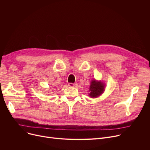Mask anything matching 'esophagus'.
Instances as JSON below:
<instances>
[{
	"label": "esophagus",
	"instance_id": "obj_1",
	"mask_svg": "<svg viewBox=\"0 0 150 150\" xmlns=\"http://www.w3.org/2000/svg\"><path fill=\"white\" fill-rule=\"evenodd\" d=\"M68 86H69V87H76V86H77V84H74V83H69L68 84Z\"/></svg>",
	"mask_w": 150,
	"mask_h": 150
}]
</instances>
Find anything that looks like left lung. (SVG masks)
Wrapping results in <instances>:
<instances>
[{
    "instance_id": "left-lung-1",
    "label": "left lung",
    "mask_w": 150,
    "mask_h": 150,
    "mask_svg": "<svg viewBox=\"0 0 150 150\" xmlns=\"http://www.w3.org/2000/svg\"><path fill=\"white\" fill-rule=\"evenodd\" d=\"M106 84L102 80L93 79L91 81L89 89V96L91 98H97L103 94L105 91Z\"/></svg>"
}]
</instances>
